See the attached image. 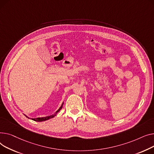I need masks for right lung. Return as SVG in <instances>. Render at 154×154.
<instances>
[{
	"mask_svg": "<svg viewBox=\"0 0 154 154\" xmlns=\"http://www.w3.org/2000/svg\"><path fill=\"white\" fill-rule=\"evenodd\" d=\"M63 104H61V107L59 108V109L55 113V114H53V115H51V116H47V117H38V118H32V120L33 121H37V122H42V121H47V120H48L51 118H53V117H55L56 116V114L61 109V108L63 107ZM26 117H28V118H29V117H27L26 115H25ZM30 119V118H29Z\"/></svg>",
	"mask_w": 154,
	"mask_h": 154,
	"instance_id": "add662e5",
	"label": "right lung"
}]
</instances>
